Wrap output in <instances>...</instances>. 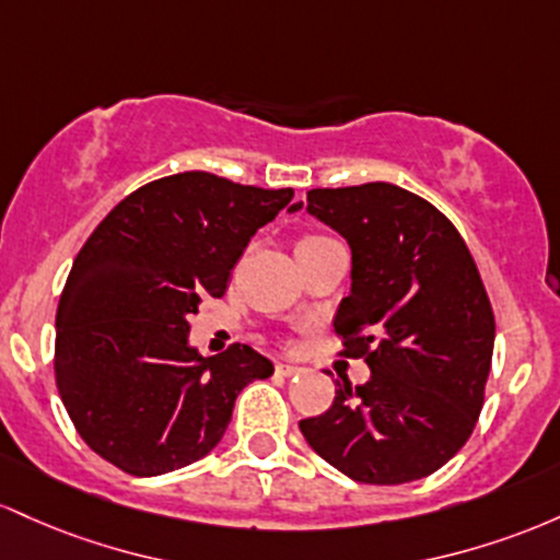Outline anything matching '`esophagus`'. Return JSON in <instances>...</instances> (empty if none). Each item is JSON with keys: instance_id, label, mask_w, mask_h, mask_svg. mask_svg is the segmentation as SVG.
Returning <instances> with one entry per match:
<instances>
[{"instance_id": "34e87169", "label": "esophagus", "mask_w": 560, "mask_h": 560, "mask_svg": "<svg viewBox=\"0 0 560 560\" xmlns=\"http://www.w3.org/2000/svg\"><path fill=\"white\" fill-rule=\"evenodd\" d=\"M275 373L282 375V378H291V375L301 373V368H299V364H291V362H278V364H275Z\"/></svg>"}]
</instances>
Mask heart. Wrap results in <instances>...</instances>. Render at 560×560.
<instances>
[{"label": "heart", "instance_id": "obj_1", "mask_svg": "<svg viewBox=\"0 0 560 560\" xmlns=\"http://www.w3.org/2000/svg\"><path fill=\"white\" fill-rule=\"evenodd\" d=\"M323 243H330V237H323V235H306L304 241H301L299 246H296V250H299V248H314V246H323Z\"/></svg>", "mask_w": 560, "mask_h": 560}]
</instances>
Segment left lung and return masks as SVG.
<instances>
[{
    "instance_id": "1",
    "label": "left lung",
    "mask_w": 560,
    "mask_h": 560,
    "mask_svg": "<svg viewBox=\"0 0 560 560\" xmlns=\"http://www.w3.org/2000/svg\"><path fill=\"white\" fill-rule=\"evenodd\" d=\"M306 213L351 248L332 328L370 381L341 378L330 410L299 429L349 479H423L468 442L483 405L494 314L479 269L442 211L388 182L310 190Z\"/></svg>"
}]
</instances>
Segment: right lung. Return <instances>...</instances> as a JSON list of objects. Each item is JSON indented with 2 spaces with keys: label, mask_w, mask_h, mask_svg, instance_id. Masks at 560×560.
<instances>
[{
  "label": "right lung",
  "mask_w": 560,
  "mask_h": 560,
  "mask_svg": "<svg viewBox=\"0 0 560 560\" xmlns=\"http://www.w3.org/2000/svg\"><path fill=\"white\" fill-rule=\"evenodd\" d=\"M293 190L206 172L150 182L92 232L55 319V378L68 416L100 457L161 476L222 442L237 394L275 364L246 343L200 357L187 317L228 291L256 230Z\"/></svg>",
  "instance_id": "1"
}]
</instances>
